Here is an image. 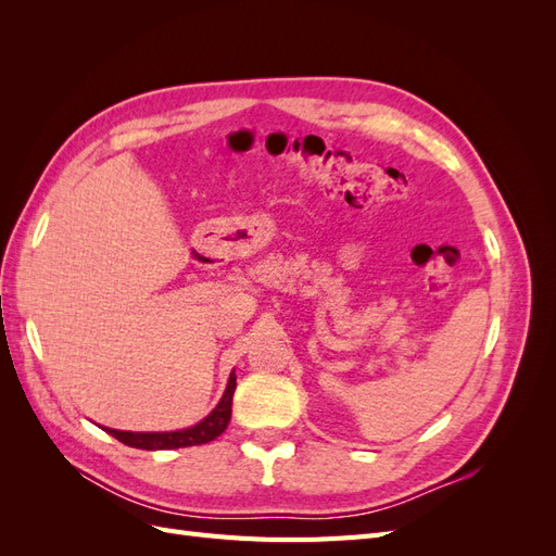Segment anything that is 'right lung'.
<instances>
[{
    "instance_id": "add662e5",
    "label": "right lung",
    "mask_w": 556,
    "mask_h": 556,
    "mask_svg": "<svg viewBox=\"0 0 556 556\" xmlns=\"http://www.w3.org/2000/svg\"><path fill=\"white\" fill-rule=\"evenodd\" d=\"M233 390H237V376H229L227 390L220 399V403L213 408L208 417L201 419L199 425L182 429V431H164V433H137V431H117V429H104L109 431L113 439L129 447H139V450H174V447H190V445H204L215 441L220 435L229 419H231V396Z\"/></svg>"
}]
</instances>
